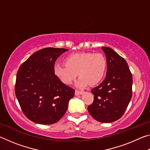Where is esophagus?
<instances>
[{
    "label": "esophagus",
    "instance_id": "34e87169",
    "mask_svg": "<svg viewBox=\"0 0 150 150\" xmlns=\"http://www.w3.org/2000/svg\"><path fill=\"white\" fill-rule=\"evenodd\" d=\"M83 91H77V90H75V95H81V94H83Z\"/></svg>",
    "mask_w": 150,
    "mask_h": 150
}]
</instances>
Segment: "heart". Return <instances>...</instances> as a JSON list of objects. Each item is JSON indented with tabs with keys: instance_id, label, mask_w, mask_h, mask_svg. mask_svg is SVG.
<instances>
[{
	"instance_id": "obj_1",
	"label": "heart",
	"mask_w": 150,
	"mask_h": 150,
	"mask_svg": "<svg viewBox=\"0 0 150 150\" xmlns=\"http://www.w3.org/2000/svg\"><path fill=\"white\" fill-rule=\"evenodd\" d=\"M65 63L54 65L55 75L64 84L70 85L78 73L80 77L77 83L79 87H84L88 84H98L105 76L107 67L105 57L99 53L84 52L69 55L65 58Z\"/></svg>"
}]
</instances>
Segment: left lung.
<instances>
[{"mask_svg": "<svg viewBox=\"0 0 150 150\" xmlns=\"http://www.w3.org/2000/svg\"><path fill=\"white\" fill-rule=\"evenodd\" d=\"M105 52L107 71L100 84L93 88V103L88 106L93 117L100 122L110 123L118 120L131 100L132 75L128 63L115 51L102 47Z\"/></svg>", "mask_w": 150, "mask_h": 150, "instance_id": "1", "label": "left lung"}]
</instances>
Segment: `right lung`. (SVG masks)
<instances>
[{
	"label": "right lung",
	"mask_w": 150,
	"mask_h": 150,
	"mask_svg": "<svg viewBox=\"0 0 150 150\" xmlns=\"http://www.w3.org/2000/svg\"><path fill=\"white\" fill-rule=\"evenodd\" d=\"M46 47L38 51L20 65L16 74L15 94L22 110L35 123L52 124L67 110L75 90L55 75V62L67 52Z\"/></svg>",
	"instance_id": "add662e5"
}]
</instances>
